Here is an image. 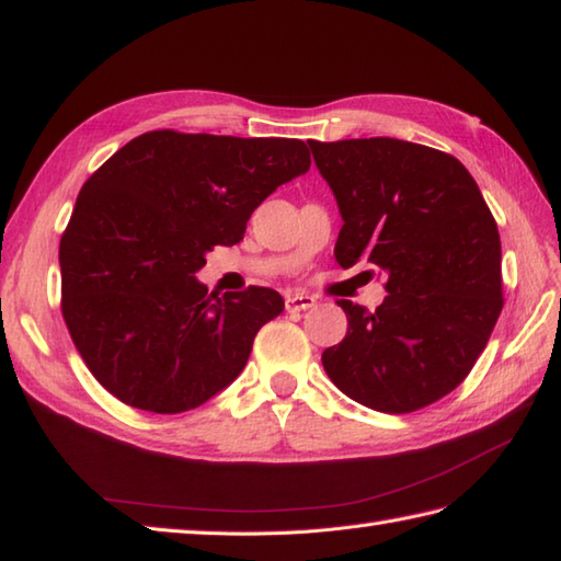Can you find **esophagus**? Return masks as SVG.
I'll return each mask as SVG.
<instances>
[{"mask_svg": "<svg viewBox=\"0 0 561 561\" xmlns=\"http://www.w3.org/2000/svg\"><path fill=\"white\" fill-rule=\"evenodd\" d=\"M284 306H287V311H306V308L316 306V299L311 294H287Z\"/></svg>", "mask_w": 561, "mask_h": 561, "instance_id": "34e87169", "label": "esophagus"}]
</instances>
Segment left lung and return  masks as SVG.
I'll return each instance as SVG.
<instances>
[{
    "label": "left lung",
    "mask_w": 561,
    "mask_h": 561,
    "mask_svg": "<svg viewBox=\"0 0 561 561\" xmlns=\"http://www.w3.org/2000/svg\"><path fill=\"white\" fill-rule=\"evenodd\" d=\"M308 145L344 221L337 262L376 270L388 291L376 311L337 301L350 328L325 371L371 410L426 408L462 383L502 313L492 211L450 153L392 137Z\"/></svg>",
    "instance_id": "obj_1"
}]
</instances>
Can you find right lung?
<instances>
[{"mask_svg": "<svg viewBox=\"0 0 561 561\" xmlns=\"http://www.w3.org/2000/svg\"><path fill=\"white\" fill-rule=\"evenodd\" d=\"M308 169L301 139L157 129L83 183L59 241L62 316L105 390L129 408L178 414L233 383L284 299L267 287L219 299L195 274Z\"/></svg>", "mask_w": 561, "mask_h": 561, "instance_id": "1", "label": "right lung"}]
</instances>
